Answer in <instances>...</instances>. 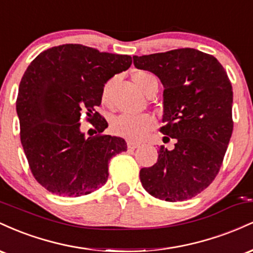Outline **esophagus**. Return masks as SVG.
I'll use <instances>...</instances> for the list:
<instances>
[{"label":"esophagus","instance_id":"obj_1","mask_svg":"<svg viewBox=\"0 0 253 253\" xmlns=\"http://www.w3.org/2000/svg\"><path fill=\"white\" fill-rule=\"evenodd\" d=\"M139 146V144H136V143H134V141H127V147H128L129 150H135L136 147Z\"/></svg>","mask_w":253,"mask_h":253}]
</instances>
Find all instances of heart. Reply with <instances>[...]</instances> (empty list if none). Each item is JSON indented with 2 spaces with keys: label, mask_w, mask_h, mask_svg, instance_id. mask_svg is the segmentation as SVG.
Returning a JSON list of instances; mask_svg holds the SVG:
<instances>
[{
  "label": "heart",
  "mask_w": 253,
  "mask_h": 253,
  "mask_svg": "<svg viewBox=\"0 0 253 253\" xmlns=\"http://www.w3.org/2000/svg\"><path fill=\"white\" fill-rule=\"evenodd\" d=\"M133 81L135 85L144 92L145 95L149 94L152 84L157 82L156 78L151 74L145 71H138L133 75ZM113 81H109L104 84L102 90V102L108 104L110 89H112ZM156 126L155 119L150 115H139V117H127V115H121V117L115 118L110 124V129L113 134L121 136V138L128 139L130 141H138L143 139L150 130H152Z\"/></svg>",
  "instance_id": "1"
}]
</instances>
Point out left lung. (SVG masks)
Instances as JSON below:
<instances>
[{"label":"left lung","mask_w":253,"mask_h":253,"mask_svg":"<svg viewBox=\"0 0 253 253\" xmlns=\"http://www.w3.org/2000/svg\"><path fill=\"white\" fill-rule=\"evenodd\" d=\"M133 63L161 80V130L176 139L175 149L161 146L157 163L140 170L141 184L159 200H189L214 181L222 164L233 130L231 82L215 57L195 48L133 56Z\"/></svg>","instance_id":"8db88e82"}]
</instances>
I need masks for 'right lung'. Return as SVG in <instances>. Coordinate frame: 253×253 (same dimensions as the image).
Here are the masks:
<instances>
[{
	"mask_svg": "<svg viewBox=\"0 0 253 253\" xmlns=\"http://www.w3.org/2000/svg\"><path fill=\"white\" fill-rule=\"evenodd\" d=\"M132 57L65 43L42 52L19 85L20 138L34 178L59 196L88 195L108 179L113 156L127 150L120 136L102 134L108 124L95 112L104 84L126 71ZM95 124L85 138L80 119Z\"/></svg>",
	"mask_w": 253,
	"mask_h": 253,
	"instance_id": "1",
	"label": "right lung"
}]
</instances>
